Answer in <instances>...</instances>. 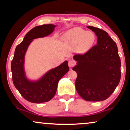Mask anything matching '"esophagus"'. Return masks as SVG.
<instances>
[{
	"instance_id": "1",
	"label": "esophagus",
	"mask_w": 130,
	"mask_h": 130,
	"mask_svg": "<svg viewBox=\"0 0 130 130\" xmlns=\"http://www.w3.org/2000/svg\"><path fill=\"white\" fill-rule=\"evenodd\" d=\"M68 64H69V67H73L76 64V61H74V60H69V61Z\"/></svg>"
}]
</instances>
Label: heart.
<instances>
[{
    "instance_id": "1",
    "label": "heart",
    "mask_w": 130,
    "mask_h": 130,
    "mask_svg": "<svg viewBox=\"0 0 130 130\" xmlns=\"http://www.w3.org/2000/svg\"><path fill=\"white\" fill-rule=\"evenodd\" d=\"M64 41L76 46V51L83 53L88 50L95 41V35L90 31L81 28H74L67 31L63 37Z\"/></svg>"
}]
</instances>
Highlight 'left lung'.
Instances as JSON below:
<instances>
[{
  "instance_id": "8db88e82",
  "label": "left lung",
  "mask_w": 130,
  "mask_h": 130,
  "mask_svg": "<svg viewBox=\"0 0 130 130\" xmlns=\"http://www.w3.org/2000/svg\"><path fill=\"white\" fill-rule=\"evenodd\" d=\"M98 37L97 44L83 54L74 55L77 61L73 70L77 74L75 86L87 101H101L114 92L121 79V60L113 40L104 30L87 26Z\"/></svg>"
}]
</instances>
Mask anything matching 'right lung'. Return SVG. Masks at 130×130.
<instances>
[{
    "label": "right lung",
    "instance_id": "obj_1",
    "mask_svg": "<svg viewBox=\"0 0 130 130\" xmlns=\"http://www.w3.org/2000/svg\"><path fill=\"white\" fill-rule=\"evenodd\" d=\"M55 27L56 25L52 24L35 26L26 34L15 48L11 63L12 80L21 95L30 102L40 104L50 101L56 93L58 81L69 70L68 62L66 61L50 70L37 82L28 80L25 76L24 56L29 44L34 39L50 34Z\"/></svg>",
    "mask_w": 130,
    "mask_h": 130
}]
</instances>
